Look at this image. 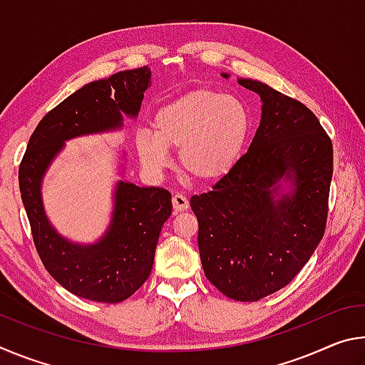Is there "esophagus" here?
<instances>
[{"label": "esophagus", "mask_w": 365, "mask_h": 365, "mask_svg": "<svg viewBox=\"0 0 365 365\" xmlns=\"http://www.w3.org/2000/svg\"><path fill=\"white\" fill-rule=\"evenodd\" d=\"M172 205H174L175 211L182 212V211H187L188 206H190V202H188V197L185 196V195L175 193L174 196H172Z\"/></svg>", "instance_id": "esophagus-1"}]
</instances>
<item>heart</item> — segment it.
<instances>
[{"label": "heart", "instance_id": "heart-1", "mask_svg": "<svg viewBox=\"0 0 365 365\" xmlns=\"http://www.w3.org/2000/svg\"><path fill=\"white\" fill-rule=\"evenodd\" d=\"M154 132L137 133V150L146 169L159 172L170 163L168 148L180 150V164L202 180L230 170L251 128V113L243 100L214 90H196L160 108Z\"/></svg>", "mask_w": 365, "mask_h": 365}]
</instances>
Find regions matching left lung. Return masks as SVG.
<instances>
[{
	"label": "left lung",
	"instance_id": "8db88e82",
	"mask_svg": "<svg viewBox=\"0 0 365 365\" xmlns=\"http://www.w3.org/2000/svg\"><path fill=\"white\" fill-rule=\"evenodd\" d=\"M238 83L261 96V123L248 153L190 205L207 280L228 298L250 302L287 287L322 240L333 146L298 100L257 80ZM280 180L292 191L282 194Z\"/></svg>",
	"mask_w": 365,
	"mask_h": 365
}]
</instances>
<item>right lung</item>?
<instances>
[{
    "label": "right lung",
    "instance_id": "1",
    "mask_svg": "<svg viewBox=\"0 0 365 365\" xmlns=\"http://www.w3.org/2000/svg\"><path fill=\"white\" fill-rule=\"evenodd\" d=\"M151 71L140 67L86 83L43 117L19 165V188L36 252L49 275L67 292L98 302L130 298L151 274L160 228L172 214L168 190L119 180L108 232L93 245L61 237L41 201V180L67 140L122 127L137 117Z\"/></svg>",
    "mask_w": 365,
    "mask_h": 365
}]
</instances>
